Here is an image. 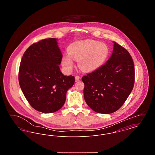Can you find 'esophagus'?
<instances>
[{
  "mask_svg": "<svg viewBox=\"0 0 155 155\" xmlns=\"http://www.w3.org/2000/svg\"><path fill=\"white\" fill-rule=\"evenodd\" d=\"M75 79L76 81H79V80H80V76H78V75H76V76L75 77Z\"/></svg>",
  "mask_w": 155,
  "mask_h": 155,
  "instance_id": "34e87169",
  "label": "esophagus"
}]
</instances>
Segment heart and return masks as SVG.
<instances>
[{"instance_id": "heart-1", "label": "heart", "mask_w": 155, "mask_h": 155, "mask_svg": "<svg viewBox=\"0 0 155 155\" xmlns=\"http://www.w3.org/2000/svg\"><path fill=\"white\" fill-rule=\"evenodd\" d=\"M68 54L63 56L61 64L67 71L74 66L73 59L78 60V66L85 71H92L102 66L107 59L110 50L108 46L95 40L76 42L67 49Z\"/></svg>"}]
</instances>
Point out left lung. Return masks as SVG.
I'll list each match as a JSON object with an SVG mask.
<instances>
[{
    "label": "left lung",
    "mask_w": 155,
    "mask_h": 155,
    "mask_svg": "<svg viewBox=\"0 0 155 155\" xmlns=\"http://www.w3.org/2000/svg\"><path fill=\"white\" fill-rule=\"evenodd\" d=\"M114 43L112 54L107 62L82 77L85 101L98 113L110 114L118 110L134 85L133 59L124 47Z\"/></svg>",
    "instance_id": "left-lung-1"
}]
</instances>
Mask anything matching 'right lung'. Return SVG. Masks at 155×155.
<instances>
[{"instance_id": "1", "label": "right lung", "mask_w": 155, "mask_h": 155, "mask_svg": "<svg viewBox=\"0 0 155 155\" xmlns=\"http://www.w3.org/2000/svg\"><path fill=\"white\" fill-rule=\"evenodd\" d=\"M56 41L48 38L31 45L19 68L18 81L24 95L35 110L44 113L62 107L67 91L75 82L74 76H65L60 70L63 55Z\"/></svg>"}]
</instances>
